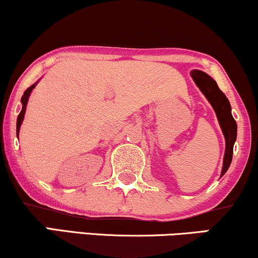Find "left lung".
<instances>
[{"label":"left lung","mask_w":258,"mask_h":258,"mask_svg":"<svg viewBox=\"0 0 258 258\" xmlns=\"http://www.w3.org/2000/svg\"><path fill=\"white\" fill-rule=\"evenodd\" d=\"M190 76L197 84L201 93L206 96L208 102L213 107L214 112L219 121L221 131L225 137V155L223 162V169H221L220 177H223L225 172L229 170V167L232 162L233 145L237 139V123L231 113L230 101L225 96V94L219 89L216 81L206 73L201 70H191Z\"/></svg>","instance_id":"left-lung-1"}]
</instances>
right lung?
I'll return each mask as SVG.
<instances>
[{"instance_id":"add662e5","label":"right lung","mask_w":258,"mask_h":258,"mask_svg":"<svg viewBox=\"0 0 258 258\" xmlns=\"http://www.w3.org/2000/svg\"><path fill=\"white\" fill-rule=\"evenodd\" d=\"M39 81H37L34 84H32L31 87L27 88L26 91L24 93V95L21 97V103H22V109L20 114H19L18 116V120H16V136H18L19 138V132H20V126L22 125V121H24V118H25V113H26V107H27V102H28V99H29V95H31L32 90L34 89L35 86H37Z\"/></svg>"}]
</instances>
